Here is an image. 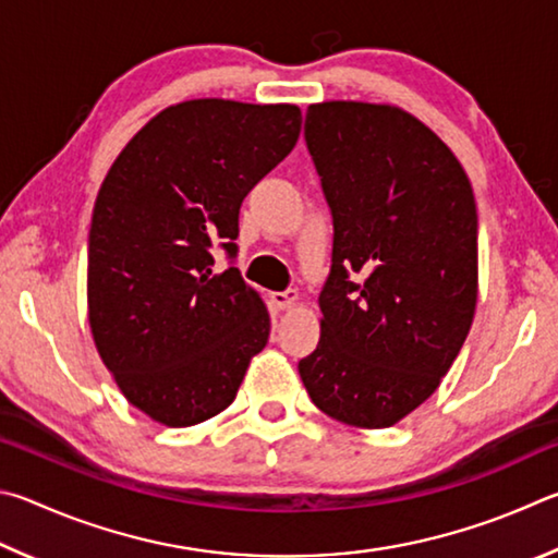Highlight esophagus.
Here are the masks:
<instances>
[{
    "mask_svg": "<svg viewBox=\"0 0 558 558\" xmlns=\"http://www.w3.org/2000/svg\"><path fill=\"white\" fill-rule=\"evenodd\" d=\"M299 294L294 289H287V291H274V294H269V304L277 308V311H287L296 304Z\"/></svg>",
    "mask_w": 558,
    "mask_h": 558,
    "instance_id": "esophagus-1",
    "label": "esophagus"
}]
</instances>
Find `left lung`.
Listing matches in <instances>:
<instances>
[{
  "label": "left lung",
  "instance_id": "left-lung-1",
  "mask_svg": "<svg viewBox=\"0 0 558 558\" xmlns=\"http://www.w3.org/2000/svg\"><path fill=\"white\" fill-rule=\"evenodd\" d=\"M304 136L333 218L320 340L299 375L320 412L387 428L441 385L477 301V213L453 151L404 110L320 102Z\"/></svg>",
  "mask_w": 558,
  "mask_h": 558
}]
</instances>
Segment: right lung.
Returning <instances> with one entry per match:
<instances>
[{
    "label": "right lung",
    "instance_id": "right-lung-1",
    "mask_svg": "<svg viewBox=\"0 0 558 558\" xmlns=\"http://www.w3.org/2000/svg\"><path fill=\"white\" fill-rule=\"evenodd\" d=\"M296 105L189 100L146 122L97 193L87 320L126 402L163 426L232 404L269 314L238 267L240 205L296 146Z\"/></svg>",
    "mask_w": 558,
    "mask_h": 558
}]
</instances>
